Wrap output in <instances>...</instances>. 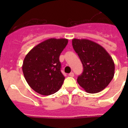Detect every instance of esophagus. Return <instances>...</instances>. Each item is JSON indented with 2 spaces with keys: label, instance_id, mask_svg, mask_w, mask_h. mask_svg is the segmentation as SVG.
<instances>
[{
  "label": "esophagus",
  "instance_id": "obj_1",
  "mask_svg": "<svg viewBox=\"0 0 128 128\" xmlns=\"http://www.w3.org/2000/svg\"><path fill=\"white\" fill-rule=\"evenodd\" d=\"M69 76H70V77H74V74L72 72H71L69 74Z\"/></svg>",
  "mask_w": 128,
  "mask_h": 128
}]
</instances>
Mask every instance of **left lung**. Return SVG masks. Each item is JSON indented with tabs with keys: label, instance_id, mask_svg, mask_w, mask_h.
<instances>
[{
	"label": "left lung",
	"instance_id": "obj_1",
	"mask_svg": "<svg viewBox=\"0 0 128 128\" xmlns=\"http://www.w3.org/2000/svg\"><path fill=\"white\" fill-rule=\"evenodd\" d=\"M72 46L84 68L77 80L80 86L90 94L105 88L114 74V63L110 55L102 46L89 40L74 38Z\"/></svg>",
	"mask_w": 128,
	"mask_h": 128
}]
</instances>
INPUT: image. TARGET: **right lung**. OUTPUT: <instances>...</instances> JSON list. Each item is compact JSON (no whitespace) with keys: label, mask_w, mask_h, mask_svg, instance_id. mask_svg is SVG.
<instances>
[{"label":"right lung","mask_w":128,"mask_h":128,"mask_svg":"<svg viewBox=\"0 0 128 128\" xmlns=\"http://www.w3.org/2000/svg\"><path fill=\"white\" fill-rule=\"evenodd\" d=\"M68 43L64 38H50L33 48L26 55L22 70L33 90L42 95L58 92L65 77L60 71L59 56Z\"/></svg>","instance_id":"right-lung-1"}]
</instances>
